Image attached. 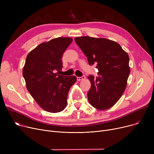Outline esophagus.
Returning a JSON list of instances; mask_svg holds the SVG:
<instances>
[{
    "mask_svg": "<svg viewBox=\"0 0 154 154\" xmlns=\"http://www.w3.org/2000/svg\"><path fill=\"white\" fill-rule=\"evenodd\" d=\"M85 79V75H82V76H81V77H77V80H84V79Z\"/></svg>",
    "mask_w": 154,
    "mask_h": 154,
    "instance_id": "34e87169",
    "label": "esophagus"
}]
</instances>
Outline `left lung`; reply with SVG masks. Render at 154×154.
Returning <instances> with one entry per match:
<instances>
[{
  "mask_svg": "<svg viewBox=\"0 0 154 154\" xmlns=\"http://www.w3.org/2000/svg\"><path fill=\"white\" fill-rule=\"evenodd\" d=\"M75 41L87 57L90 66L98 69V76H88L91 82L87 93L91 106L99 110L110 108L120 99L130 74L129 57L116 42L88 36L76 37Z\"/></svg>",
  "mask_w": 154,
  "mask_h": 154,
  "instance_id": "1",
  "label": "left lung"
}]
</instances>
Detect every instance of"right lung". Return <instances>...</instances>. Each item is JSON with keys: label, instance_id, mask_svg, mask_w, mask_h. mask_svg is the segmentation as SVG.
<instances>
[{"label": "right lung", "instance_id": "obj_1", "mask_svg": "<svg viewBox=\"0 0 154 154\" xmlns=\"http://www.w3.org/2000/svg\"><path fill=\"white\" fill-rule=\"evenodd\" d=\"M72 42L68 37L54 38L40 44L27 56L22 72L27 88L47 112H59L66 108L70 88L76 82L74 75H59L62 55Z\"/></svg>", "mask_w": 154, "mask_h": 154}]
</instances>
